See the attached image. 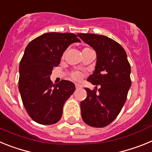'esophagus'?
<instances>
[{
    "mask_svg": "<svg viewBox=\"0 0 152 152\" xmlns=\"http://www.w3.org/2000/svg\"><path fill=\"white\" fill-rule=\"evenodd\" d=\"M75 88H76V89H79V88H82V86L79 84H75Z\"/></svg>",
    "mask_w": 152,
    "mask_h": 152,
    "instance_id": "34e87169",
    "label": "esophagus"
}]
</instances>
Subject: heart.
I'll list each match as a JSON object with an SVG mask.
<instances>
[{
    "mask_svg": "<svg viewBox=\"0 0 152 152\" xmlns=\"http://www.w3.org/2000/svg\"><path fill=\"white\" fill-rule=\"evenodd\" d=\"M87 50H91V49H89V48H84V49L82 50V52L83 51H87ZM72 77L74 79V80H78L81 78V74L78 72H74L72 73Z\"/></svg>",
    "mask_w": 152,
    "mask_h": 152,
    "instance_id": "heart-1",
    "label": "heart"
}]
</instances>
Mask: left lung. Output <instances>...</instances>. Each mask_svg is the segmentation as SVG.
<instances>
[{
    "instance_id": "1",
    "label": "left lung",
    "mask_w": 152,
    "mask_h": 152,
    "mask_svg": "<svg viewBox=\"0 0 152 152\" xmlns=\"http://www.w3.org/2000/svg\"><path fill=\"white\" fill-rule=\"evenodd\" d=\"M96 51V63L88 81L100 88H85L87 97L80 102L81 117L86 124L102 128L117 117L131 87V67L121 45L103 35L77 33Z\"/></svg>"
}]
</instances>
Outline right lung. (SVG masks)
Listing matches in <instances>:
<instances>
[{
    "label": "right lung",
    "mask_w": 152,
    "mask_h": 152,
    "mask_svg": "<svg viewBox=\"0 0 152 152\" xmlns=\"http://www.w3.org/2000/svg\"><path fill=\"white\" fill-rule=\"evenodd\" d=\"M80 42L73 33H47L26 46L20 63L19 91L29 116L37 123L52 125L62 116L63 106L75 91L74 83L52 84L50 75L70 44Z\"/></svg>",
    "instance_id": "1"
}]
</instances>
